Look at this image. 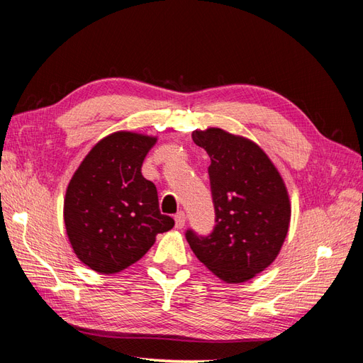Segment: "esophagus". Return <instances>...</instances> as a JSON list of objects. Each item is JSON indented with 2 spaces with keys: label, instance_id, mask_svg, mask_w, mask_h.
Segmentation results:
<instances>
[{
  "label": "esophagus",
  "instance_id": "esophagus-1",
  "mask_svg": "<svg viewBox=\"0 0 363 363\" xmlns=\"http://www.w3.org/2000/svg\"><path fill=\"white\" fill-rule=\"evenodd\" d=\"M174 221H175V227L177 228H183L186 224V215L184 212H177L174 215Z\"/></svg>",
  "mask_w": 363,
  "mask_h": 363
}]
</instances>
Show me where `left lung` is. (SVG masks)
<instances>
[{
	"label": "left lung",
	"instance_id": "8db88e82",
	"mask_svg": "<svg viewBox=\"0 0 363 363\" xmlns=\"http://www.w3.org/2000/svg\"><path fill=\"white\" fill-rule=\"evenodd\" d=\"M211 157L208 179L215 227L186 239L201 263L227 283H242L276 260L288 235L291 204L286 186L263 150L221 128L194 131Z\"/></svg>",
	"mask_w": 363,
	"mask_h": 363
}]
</instances>
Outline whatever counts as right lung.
Masks as SVG:
<instances>
[{
	"label": "right lung",
	"instance_id": "obj_1",
	"mask_svg": "<svg viewBox=\"0 0 363 363\" xmlns=\"http://www.w3.org/2000/svg\"><path fill=\"white\" fill-rule=\"evenodd\" d=\"M156 138L116 131L84 157L68 184L65 227L84 265L101 274L133 265L152 247L157 233L174 227L162 215L157 189L140 172Z\"/></svg>",
	"mask_w": 363,
	"mask_h": 363
}]
</instances>
